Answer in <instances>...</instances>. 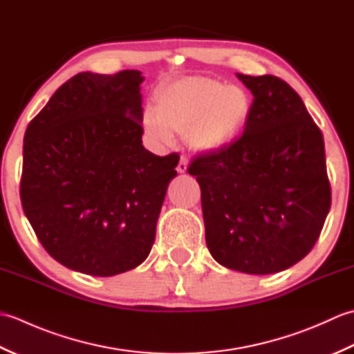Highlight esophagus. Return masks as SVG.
Segmentation results:
<instances>
[{
	"instance_id": "obj_1",
	"label": "esophagus",
	"mask_w": 354,
	"mask_h": 354,
	"mask_svg": "<svg viewBox=\"0 0 354 354\" xmlns=\"http://www.w3.org/2000/svg\"><path fill=\"white\" fill-rule=\"evenodd\" d=\"M187 165H189V160H187V156L181 155V158H179V162H178V171L179 173H185L187 171Z\"/></svg>"
}]
</instances>
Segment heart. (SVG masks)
Wrapping results in <instances>:
<instances>
[{
  "label": "heart",
  "mask_w": 354,
  "mask_h": 354,
  "mask_svg": "<svg viewBox=\"0 0 354 354\" xmlns=\"http://www.w3.org/2000/svg\"><path fill=\"white\" fill-rule=\"evenodd\" d=\"M251 114L252 97L246 88L189 76L156 93V109L145 111L142 124L160 142H170L173 132L185 133L194 150L216 152L239 138Z\"/></svg>",
  "instance_id": "heart-1"
}]
</instances>
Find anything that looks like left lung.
I'll return each instance as SVG.
<instances>
[{
  "label": "left lung",
  "instance_id": "1",
  "mask_svg": "<svg viewBox=\"0 0 354 354\" xmlns=\"http://www.w3.org/2000/svg\"><path fill=\"white\" fill-rule=\"evenodd\" d=\"M254 95L242 137L194 158L213 259L245 274H275L312 251L332 204L324 138L295 89L237 74Z\"/></svg>",
  "mask_w": 354,
  "mask_h": 354
}]
</instances>
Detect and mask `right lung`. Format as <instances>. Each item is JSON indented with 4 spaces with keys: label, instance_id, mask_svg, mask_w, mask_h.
<instances>
[{
    "label": "right lung",
    "instance_id": "right-lung-1",
    "mask_svg": "<svg viewBox=\"0 0 354 354\" xmlns=\"http://www.w3.org/2000/svg\"><path fill=\"white\" fill-rule=\"evenodd\" d=\"M140 71L79 73L24 135L21 204L53 259L111 277L147 259L176 153L145 149Z\"/></svg>",
    "mask_w": 354,
    "mask_h": 354
}]
</instances>
